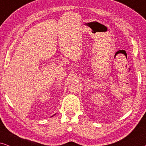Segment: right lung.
I'll list each match as a JSON object with an SVG mask.
<instances>
[{
  "label": "right lung",
  "mask_w": 146,
  "mask_h": 146,
  "mask_svg": "<svg viewBox=\"0 0 146 146\" xmlns=\"http://www.w3.org/2000/svg\"><path fill=\"white\" fill-rule=\"evenodd\" d=\"M55 114H54V115H53V116H54V115H55ZM53 116H52V117H53Z\"/></svg>",
  "instance_id": "1"
}]
</instances>
